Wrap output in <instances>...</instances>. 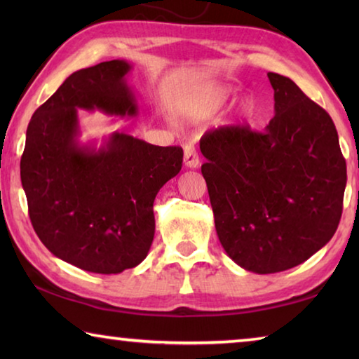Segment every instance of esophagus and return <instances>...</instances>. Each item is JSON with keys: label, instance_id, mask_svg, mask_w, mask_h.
<instances>
[{"label": "esophagus", "instance_id": "34e87169", "mask_svg": "<svg viewBox=\"0 0 359 359\" xmlns=\"http://www.w3.org/2000/svg\"><path fill=\"white\" fill-rule=\"evenodd\" d=\"M184 161H185V166L187 168L194 169V168L199 166V155H198L196 147H194L193 142H188L185 145V158H184Z\"/></svg>", "mask_w": 359, "mask_h": 359}]
</instances>
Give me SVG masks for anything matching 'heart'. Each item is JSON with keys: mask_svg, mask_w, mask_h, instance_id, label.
<instances>
[{"mask_svg": "<svg viewBox=\"0 0 359 359\" xmlns=\"http://www.w3.org/2000/svg\"><path fill=\"white\" fill-rule=\"evenodd\" d=\"M220 95H222V98H224V96H226V92H224V90H222Z\"/></svg>", "mask_w": 359, "mask_h": 359, "instance_id": "b5f03b06", "label": "heart"}]
</instances>
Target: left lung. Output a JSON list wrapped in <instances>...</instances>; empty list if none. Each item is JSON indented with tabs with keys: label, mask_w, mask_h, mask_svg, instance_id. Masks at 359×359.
<instances>
[{
	"label": "left lung",
	"mask_w": 359,
	"mask_h": 359,
	"mask_svg": "<svg viewBox=\"0 0 359 359\" xmlns=\"http://www.w3.org/2000/svg\"><path fill=\"white\" fill-rule=\"evenodd\" d=\"M274 118L263 131H208L199 147L215 229L245 271L274 274L312 257L336 233L347 166L323 107L291 79L269 72Z\"/></svg>",
	"instance_id": "left-lung-1"
}]
</instances>
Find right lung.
I'll return each mask as SVG.
<instances>
[{"label": "right lung", "instance_id": "obj_1", "mask_svg": "<svg viewBox=\"0 0 359 359\" xmlns=\"http://www.w3.org/2000/svg\"><path fill=\"white\" fill-rule=\"evenodd\" d=\"M112 60L72 72L27 130L22 187L33 228L57 258L95 274H118L142 263L155 234L154 201L180 172L184 150L112 133L101 147L81 144L77 109L137 114L125 76Z\"/></svg>", "mask_w": 359, "mask_h": 359}]
</instances>
